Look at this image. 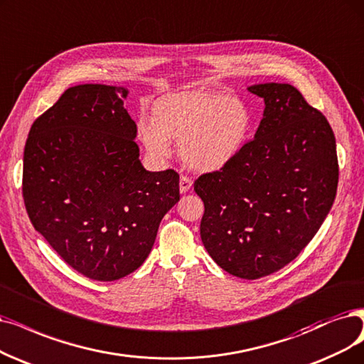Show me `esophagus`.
<instances>
[{
    "label": "esophagus",
    "mask_w": 364,
    "mask_h": 364,
    "mask_svg": "<svg viewBox=\"0 0 364 364\" xmlns=\"http://www.w3.org/2000/svg\"><path fill=\"white\" fill-rule=\"evenodd\" d=\"M191 186H193V181L188 178V176H181V181H179V190H181V193L182 194H185V193H188L191 190Z\"/></svg>",
    "instance_id": "1"
}]
</instances>
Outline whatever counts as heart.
Masks as SVG:
<instances>
[{
  "mask_svg": "<svg viewBox=\"0 0 364 364\" xmlns=\"http://www.w3.org/2000/svg\"><path fill=\"white\" fill-rule=\"evenodd\" d=\"M152 121L139 127L146 151L155 158H166L170 155V140L176 141L185 164L197 171H215L232 161L251 128L248 107L215 90H194L158 100Z\"/></svg>",
  "mask_w": 364,
  "mask_h": 364,
  "instance_id": "b5f03b06",
  "label": "heart"
}]
</instances>
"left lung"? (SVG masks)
<instances>
[{"label": "left lung", "instance_id": "obj_1", "mask_svg": "<svg viewBox=\"0 0 364 364\" xmlns=\"http://www.w3.org/2000/svg\"><path fill=\"white\" fill-rule=\"evenodd\" d=\"M264 98L254 139L225 167L201 174L200 236L215 263L258 279L303 251L328 215L338 190L336 139L326 116L288 83L248 88Z\"/></svg>", "mask_w": 364, "mask_h": 364}]
</instances>
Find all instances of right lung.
I'll return each instance as SVG.
<instances>
[{"mask_svg": "<svg viewBox=\"0 0 364 364\" xmlns=\"http://www.w3.org/2000/svg\"><path fill=\"white\" fill-rule=\"evenodd\" d=\"M124 86L77 85L34 121L23 151L28 216L65 263L116 281L148 258L179 174L148 171Z\"/></svg>", "mask_w": 364, "mask_h": 364, "instance_id": "obj_1", "label": "right lung"}]
</instances>
